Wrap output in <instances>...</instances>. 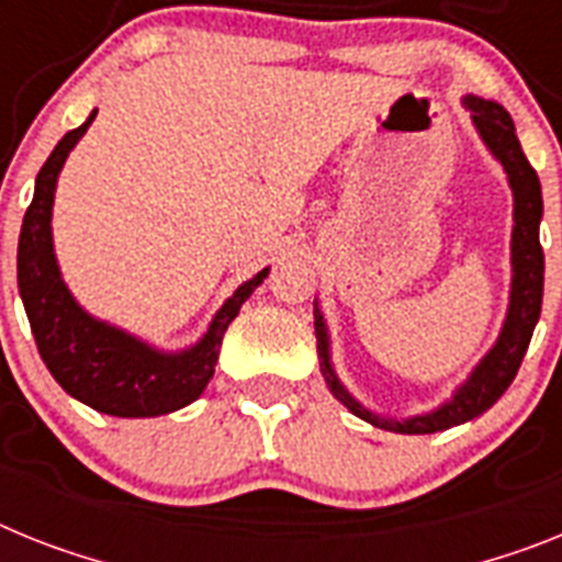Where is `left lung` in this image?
Returning a JSON list of instances; mask_svg holds the SVG:
<instances>
[{
	"instance_id": "1",
	"label": "left lung",
	"mask_w": 562,
	"mask_h": 562,
	"mask_svg": "<svg viewBox=\"0 0 562 562\" xmlns=\"http://www.w3.org/2000/svg\"><path fill=\"white\" fill-rule=\"evenodd\" d=\"M463 105L471 111V120L477 125L483 136L485 148L492 150L494 159L503 165L508 173V186L514 193V228H512V294H508V311L503 331L497 342L477 369L471 371L454 397L434 408L428 414H417L408 419H391L383 414L369 412L366 405L348 394V389L339 383L337 371L331 366V351H328V328L314 308V328H317V353H319V371L325 376V385L331 391L339 403L346 405L348 412L357 414L360 419L371 423L376 428L397 434H434L446 431L451 426L469 423L480 417L497 403L512 380L517 376L526 348L531 342L535 325L540 319V305H543V248H540V220H543V191H540V179L537 171L529 165L526 154L520 148V139L514 134V122L508 111L492 99L465 97Z\"/></svg>"
}]
</instances>
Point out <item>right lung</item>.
I'll list each match as a JSON object with an SVG mask.
<instances>
[{
  "instance_id": "add662e5",
  "label": "right lung",
  "mask_w": 562,
  "mask_h": 562,
  "mask_svg": "<svg viewBox=\"0 0 562 562\" xmlns=\"http://www.w3.org/2000/svg\"><path fill=\"white\" fill-rule=\"evenodd\" d=\"M93 116L97 111H91L79 128L68 131L36 173L33 202L27 205L19 234V294L25 303L40 357L70 397L111 417H159L186 408L205 391L214 376L231 319L237 317L245 300L266 280L268 268L243 282L234 296L225 300L223 308L211 319L209 331L186 351H159L116 325L91 317L70 296L56 266L50 211L59 171Z\"/></svg>"
}]
</instances>
